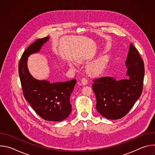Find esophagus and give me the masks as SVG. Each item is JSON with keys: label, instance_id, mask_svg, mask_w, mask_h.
I'll list each match as a JSON object with an SVG mask.
<instances>
[{"label": "esophagus", "instance_id": "obj_1", "mask_svg": "<svg viewBox=\"0 0 155 155\" xmlns=\"http://www.w3.org/2000/svg\"><path fill=\"white\" fill-rule=\"evenodd\" d=\"M81 82L83 85H86L87 84V80L85 78H83L81 80Z\"/></svg>", "mask_w": 155, "mask_h": 155}]
</instances>
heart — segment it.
Wrapping results in <instances>:
<instances>
[{
  "mask_svg": "<svg viewBox=\"0 0 155 155\" xmlns=\"http://www.w3.org/2000/svg\"><path fill=\"white\" fill-rule=\"evenodd\" d=\"M107 58L106 56H101L88 64L87 67V74L91 76H96L99 75L105 69L107 63ZM70 66L74 67L72 63L70 64Z\"/></svg>",
  "mask_w": 155,
  "mask_h": 155,
  "instance_id": "heart-1",
  "label": "heart"
}]
</instances>
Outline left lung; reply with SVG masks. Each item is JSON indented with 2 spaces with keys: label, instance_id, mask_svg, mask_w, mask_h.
<instances>
[{
  "label": "left lung",
  "instance_id": "obj_1",
  "mask_svg": "<svg viewBox=\"0 0 155 155\" xmlns=\"http://www.w3.org/2000/svg\"><path fill=\"white\" fill-rule=\"evenodd\" d=\"M125 64L129 78L117 81L114 78L105 77L93 80L96 109L107 119L118 120L124 117L142 92L144 64L139 51L132 43Z\"/></svg>",
  "mask_w": 155,
  "mask_h": 155
}]
</instances>
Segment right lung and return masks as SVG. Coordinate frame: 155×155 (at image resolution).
<instances>
[{"label":"right lung","instance_id":"1","mask_svg":"<svg viewBox=\"0 0 155 155\" xmlns=\"http://www.w3.org/2000/svg\"><path fill=\"white\" fill-rule=\"evenodd\" d=\"M48 40V36L37 39L25 50L19 62V75L24 96L34 111L45 120L61 121L72 111L70 96L76 79L53 83L38 80L31 75L27 65L28 58L38 52Z\"/></svg>","mask_w":155,"mask_h":155}]
</instances>
